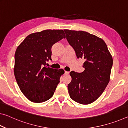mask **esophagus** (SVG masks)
Returning a JSON list of instances; mask_svg holds the SVG:
<instances>
[{
    "mask_svg": "<svg viewBox=\"0 0 128 128\" xmlns=\"http://www.w3.org/2000/svg\"><path fill=\"white\" fill-rule=\"evenodd\" d=\"M69 73V72H68V71H65V74H68Z\"/></svg>",
    "mask_w": 128,
    "mask_h": 128,
    "instance_id": "34e87169",
    "label": "esophagus"
}]
</instances>
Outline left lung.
I'll list each match as a JSON object with an SVG mask.
<instances>
[{
	"label": "left lung",
	"instance_id": "obj_1",
	"mask_svg": "<svg viewBox=\"0 0 128 128\" xmlns=\"http://www.w3.org/2000/svg\"><path fill=\"white\" fill-rule=\"evenodd\" d=\"M64 30L77 58L85 60L84 72L70 73L69 96L77 103L88 104L100 96L109 83L113 59L102 38L81 30Z\"/></svg>",
	"mask_w": 128,
	"mask_h": 128
}]
</instances>
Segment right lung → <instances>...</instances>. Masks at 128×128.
I'll return each instance as SVG.
<instances>
[{
    "label": "right lung",
    "instance_id": "right-lung-1",
    "mask_svg": "<svg viewBox=\"0 0 128 128\" xmlns=\"http://www.w3.org/2000/svg\"><path fill=\"white\" fill-rule=\"evenodd\" d=\"M66 38L62 30H45L29 34L17 47L14 74L23 94L32 102L41 103L53 96L64 70L44 66L51 59V47Z\"/></svg>",
    "mask_w": 128,
    "mask_h": 128
}]
</instances>
